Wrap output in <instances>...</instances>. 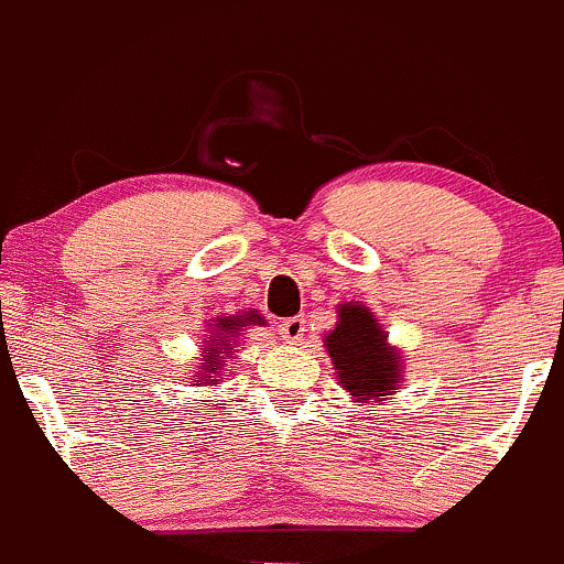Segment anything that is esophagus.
Here are the masks:
<instances>
[{
    "label": "esophagus",
    "instance_id": "34e87169",
    "mask_svg": "<svg viewBox=\"0 0 564 564\" xmlns=\"http://www.w3.org/2000/svg\"><path fill=\"white\" fill-rule=\"evenodd\" d=\"M278 335H281V340L297 346V343H302V337H305V318H302V316L286 318V322L278 327Z\"/></svg>",
    "mask_w": 564,
    "mask_h": 564
}]
</instances>
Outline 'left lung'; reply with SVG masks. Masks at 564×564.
Instances as JSON below:
<instances>
[{
	"label": "left lung",
	"instance_id": "8db88e82",
	"mask_svg": "<svg viewBox=\"0 0 564 564\" xmlns=\"http://www.w3.org/2000/svg\"><path fill=\"white\" fill-rule=\"evenodd\" d=\"M337 383L361 405H381L394 400L402 387L400 348L389 343V332L378 324L376 313L361 302H340L337 324L324 335Z\"/></svg>",
	"mask_w": 564,
	"mask_h": 564
}]
</instances>
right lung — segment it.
<instances>
[{"instance_id":"add662e5","label":"right lung","mask_w":564,"mask_h":564,"mask_svg":"<svg viewBox=\"0 0 564 564\" xmlns=\"http://www.w3.org/2000/svg\"><path fill=\"white\" fill-rule=\"evenodd\" d=\"M264 327L267 318L257 307L246 313H235V316H216L205 324L203 348H199V361L194 367V376L188 378L192 387H216L224 376H227V361L235 365L237 340L246 335L248 327Z\"/></svg>"}]
</instances>
